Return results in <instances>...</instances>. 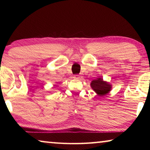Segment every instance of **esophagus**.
Instances as JSON below:
<instances>
[{
  "mask_svg": "<svg viewBox=\"0 0 150 150\" xmlns=\"http://www.w3.org/2000/svg\"><path fill=\"white\" fill-rule=\"evenodd\" d=\"M74 78L76 79H79L81 78V77H80L79 75H75L74 76Z\"/></svg>",
  "mask_w": 150,
  "mask_h": 150,
  "instance_id": "1",
  "label": "esophagus"
}]
</instances>
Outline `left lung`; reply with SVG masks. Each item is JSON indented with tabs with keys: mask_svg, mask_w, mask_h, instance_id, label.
<instances>
[{
	"mask_svg": "<svg viewBox=\"0 0 150 150\" xmlns=\"http://www.w3.org/2000/svg\"><path fill=\"white\" fill-rule=\"evenodd\" d=\"M91 87L98 96H103L110 92L112 88L111 85L106 81H103L102 78H97L91 83Z\"/></svg>",
	"mask_w": 150,
	"mask_h": 150,
	"instance_id": "left-lung-1",
	"label": "left lung"
}]
</instances>
